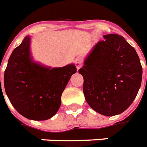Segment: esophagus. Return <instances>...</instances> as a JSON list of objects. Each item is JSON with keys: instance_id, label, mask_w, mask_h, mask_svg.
<instances>
[{"instance_id": "obj_1", "label": "esophagus", "mask_w": 147, "mask_h": 147, "mask_svg": "<svg viewBox=\"0 0 147 147\" xmlns=\"http://www.w3.org/2000/svg\"><path fill=\"white\" fill-rule=\"evenodd\" d=\"M75 65H76L77 70H78L82 66V59L80 58H77L76 59V61H75Z\"/></svg>"}]
</instances>
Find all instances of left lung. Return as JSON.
Returning a JSON list of instances; mask_svg holds the SVG:
<instances>
[{
	"label": "left lung",
	"instance_id": "8db88e82",
	"mask_svg": "<svg viewBox=\"0 0 147 147\" xmlns=\"http://www.w3.org/2000/svg\"><path fill=\"white\" fill-rule=\"evenodd\" d=\"M78 70L83 76V92L92 109L106 116L129 107L140 88L143 69L136 50L123 36L103 35Z\"/></svg>",
	"mask_w": 147,
	"mask_h": 147
}]
</instances>
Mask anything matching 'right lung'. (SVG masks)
I'll return each mask as SVG.
<instances>
[{"label":"right lung","mask_w":147,"mask_h":147,"mask_svg":"<svg viewBox=\"0 0 147 147\" xmlns=\"http://www.w3.org/2000/svg\"><path fill=\"white\" fill-rule=\"evenodd\" d=\"M30 45L31 37L26 36L12 51L4 71V88L21 115L31 120H46L57 113L61 94L77 70L74 64L51 68L37 62Z\"/></svg>","instance_id":"obj_1"}]
</instances>
